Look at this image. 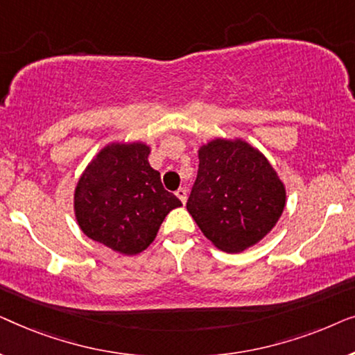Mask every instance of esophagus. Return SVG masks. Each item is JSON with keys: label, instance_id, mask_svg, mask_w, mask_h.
I'll return each mask as SVG.
<instances>
[{"label": "esophagus", "instance_id": "1", "mask_svg": "<svg viewBox=\"0 0 355 355\" xmlns=\"http://www.w3.org/2000/svg\"><path fill=\"white\" fill-rule=\"evenodd\" d=\"M176 196H178V198L182 203H186L187 202V191H186V187H179L178 191H176Z\"/></svg>", "mask_w": 355, "mask_h": 355}]
</instances>
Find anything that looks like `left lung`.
I'll return each instance as SVG.
<instances>
[{
  "label": "left lung",
  "instance_id": "left-lung-1",
  "mask_svg": "<svg viewBox=\"0 0 355 355\" xmlns=\"http://www.w3.org/2000/svg\"><path fill=\"white\" fill-rule=\"evenodd\" d=\"M286 187L265 155L242 139H213L198 148L187 211L220 250L237 254L278 223Z\"/></svg>",
  "mask_w": 355,
  "mask_h": 355
}]
</instances>
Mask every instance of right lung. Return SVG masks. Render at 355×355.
Segmentation results:
<instances>
[{"label":"right lung","mask_w":355,"mask_h":355,"mask_svg":"<svg viewBox=\"0 0 355 355\" xmlns=\"http://www.w3.org/2000/svg\"><path fill=\"white\" fill-rule=\"evenodd\" d=\"M148 155L144 142L106 145L87 164L74 191L82 232L123 255L147 249L168 213L182 205L164 191Z\"/></svg>","instance_id":"obj_1"}]
</instances>
